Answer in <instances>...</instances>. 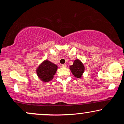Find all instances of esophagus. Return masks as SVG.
Segmentation results:
<instances>
[{
  "label": "esophagus",
  "mask_w": 124,
  "mask_h": 124,
  "mask_svg": "<svg viewBox=\"0 0 124 124\" xmlns=\"http://www.w3.org/2000/svg\"><path fill=\"white\" fill-rule=\"evenodd\" d=\"M62 67H63V68H66L67 65H66V64H63V65H62Z\"/></svg>",
  "instance_id": "obj_1"
}]
</instances>
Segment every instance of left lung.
<instances>
[{
    "label": "left lung",
    "instance_id": "left-lung-1",
    "mask_svg": "<svg viewBox=\"0 0 124 124\" xmlns=\"http://www.w3.org/2000/svg\"><path fill=\"white\" fill-rule=\"evenodd\" d=\"M69 69L74 76L78 79H81L85 72V67L80 59H76L74 61L73 65L69 66Z\"/></svg>",
    "mask_w": 124,
    "mask_h": 124
}]
</instances>
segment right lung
I'll return each mask as SVG.
<instances>
[{
    "label": "right lung",
    "mask_w": 124,
    "mask_h": 124,
    "mask_svg": "<svg viewBox=\"0 0 124 124\" xmlns=\"http://www.w3.org/2000/svg\"><path fill=\"white\" fill-rule=\"evenodd\" d=\"M57 69V65L46 59L42 61L37 68V75L42 82H48L53 79Z\"/></svg>",
    "instance_id": "1"
}]
</instances>
